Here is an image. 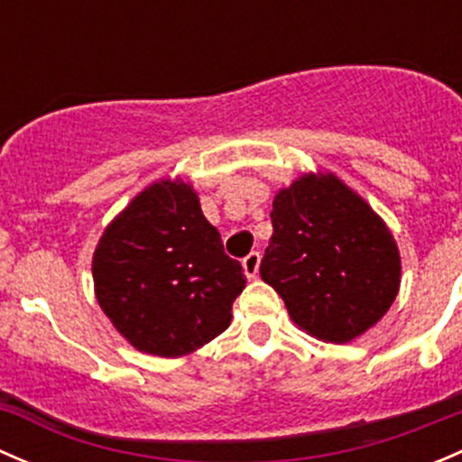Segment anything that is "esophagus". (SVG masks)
<instances>
[{
    "instance_id": "34e87169",
    "label": "esophagus",
    "mask_w": 462,
    "mask_h": 462,
    "mask_svg": "<svg viewBox=\"0 0 462 462\" xmlns=\"http://www.w3.org/2000/svg\"><path fill=\"white\" fill-rule=\"evenodd\" d=\"M259 263H261V254L259 253H250L248 257L244 259V273L248 279H254L259 274Z\"/></svg>"
}]
</instances>
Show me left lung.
<instances>
[{"label":"left lung","mask_w":462,"mask_h":462,"mask_svg":"<svg viewBox=\"0 0 462 462\" xmlns=\"http://www.w3.org/2000/svg\"><path fill=\"white\" fill-rule=\"evenodd\" d=\"M261 279L321 342L346 344L384 318L400 291V253L386 223L335 174H304L273 201Z\"/></svg>","instance_id":"obj_1"}]
</instances>
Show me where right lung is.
<instances>
[{
  "instance_id": "1",
  "label": "right lung",
  "mask_w": 462,
  "mask_h": 462,
  "mask_svg": "<svg viewBox=\"0 0 462 462\" xmlns=\"http://www.w3.org/2000/svg\"><path fill=\"white\" fill-rule=\"evenodd\" d=\"M96 300L120 335L158 357L189 356L230 326L245 288L239 261L203 217L189 183L156 180L102 232Z\"/></svg>"
}]
</instances>
